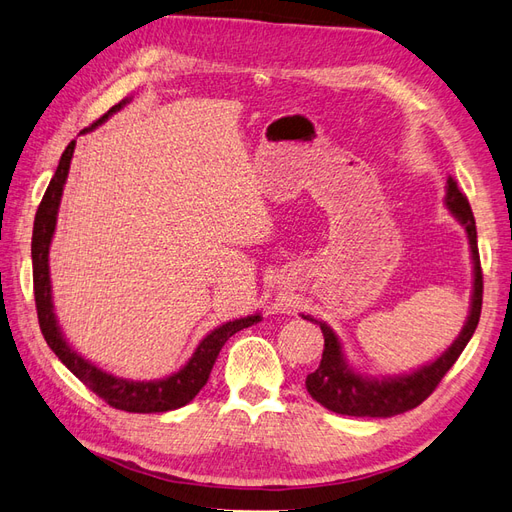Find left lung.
Wrapping results in <instances>:
<instances>
[{
    "label": "left lung",
    "instance_id": "left-lung-1",
    "mask_svg": "<svg viewBox=\"0 0 512 512\" xmlns=\"http://www.w3.org/2000/svg\"><path fill=\"white\" fill-rule=\"evenodd\" d=\"M445 205L451 211L469 237L471 259H473V292H471V307L467 323L462 327L458 338L451 342V347L445 349L443 355L430 364L419 366L417 371L406 375L392 377H371L362 375L349 366L344 358L340 338L323 320H318L310 314H301L310 323H316L325 336L323 360H320L314 373L307 375L305 388L312 399L320 406L336 414H349V417H395L412 408H417L427 397L432 395L438 382L445 377L454 362L465 351L467 342L471 340L475 327H478L480 312H482V268H480V253H478V231H475V218L469 207L467 196L460 192L454 178H447V194Z\"/></svg>",
    "mask_w": 512,
    "mask_h": 512
}]
</instances>
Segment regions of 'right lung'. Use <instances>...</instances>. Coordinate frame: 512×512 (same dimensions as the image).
Returning <instances> with one entry per match:
<instances>
[{
  "label": "right lung",
  "mask_w": 512,
  "mask_h": 512,
  "mask_svg": "<svg viewBox=\"0 0 512 512\" xmlns=\"http://www.w3.org/2000/svg\"><path fill=\"white\" fill-rule=\"evenodd\" d=\"M130 102V98H124L120 104H115L113 109L106 111L98 122H93L89 128L82 130V135L89 133L95 126L109 120L113 113ZM76 141L65 148L61 161H58V168L52 176L50 185L45 189V196L37 209V216H34V231H32V277H34V301H37V314H39V325L45 342L50 344V349L56 353V358L61 360L71 373H74L82 384L91 388L95 395L104 399L109 406L126 412H139V414H150V412H168L183 408L185 403L192 401L202 386L207 384L209 373L220 349L237 331L251 327L261 320V314H251L246 318L229 320L220 327L202 338L198 342L196 351L187 364L163 379H150V382H135V379H124L102 371L100 366H95L87 358L69 347L65 334L58 325L56 314H54V303H52V281H50V244L56 231V216L58 207H61V196L63 187L69 174V163L74 157Z\"/></svg>",
  "instance_id": "obj_1"
}]
</instances>
